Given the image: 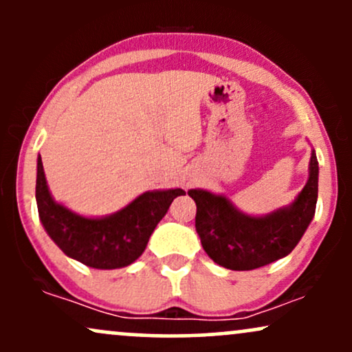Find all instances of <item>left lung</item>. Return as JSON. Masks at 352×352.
<instances>
[{
  "instance_id": "8db88e82",
  "label": "left lung",
  "mask_w": 352,
  "mask_h": 352,
  "mask_svg": "<svg viewBox=\"0 0 352 352\" xmlns=\"http://www.w3.org/2000/svg\"><path fill=\"white\" fill-rule=\"evenodd\" d=\"M319 165L311 151L308 182L292 204L266 215H248L223 193L188 190L197 204L195 228L201 246L217 265L248 272L285 258L308 230L318 201Z\"/></svg>"
}]
</instances>
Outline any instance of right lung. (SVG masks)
Segmentation results:
<instances>
[{
	"label": "right lung",
	"mask_w": 352,
	"mask_h": 352,
	"mask_svg": "<svg viewBox=\"0 0 352 352\" xmlns=\"http://www.w3.org/2000/svg\"><path fill=\"white\" fill-rule=\"evenodd\" d=\"M179 195H185L184 190H148L111 215H79L51 195L41 155L38 157L36 204L44 230L66 256L96 270H116L134 263Z\"/></svg>",
	"instance_id": "obj_1"
}]
</instances>
